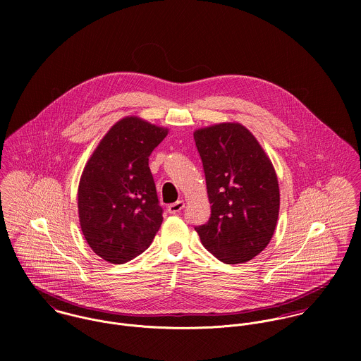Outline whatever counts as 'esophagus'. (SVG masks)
<instances>
[{
  "label": "esophagus",
  "mask_w": 361,
  "mask_h": 361,
  "mask_svg": "<svg viewBox=\"0 0 361 361\" xmlns=\"http://www.w3.org/2000/svg\"><path fill=\"white\" fill-rule=\"evenodd\" d=\"M183 208H185V202H183V200H178V202H175V203H172V204L168 206V212H169V214H178V212H180Z\"/></svg>",
  "instance_id": "1"
}]
</instances>
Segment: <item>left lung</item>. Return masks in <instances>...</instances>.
<instances>
[{"label": "left lung", "instance_id": "obj_1", "mask_svg": "<svg viewBox=\"0 0 361 361\" xmlns=\"http://www.w3.org/2000/svg\"><path fill=\"white\" fill-rule=\"evenodd\" d=\"M203 161L208 222L196 226L207 250L225 264L247 262L269 243L279 215V185L269 157L238 122L195 130Z\"/></svg>", "mask_w": 361, "mask_h": 361}]
</instances>
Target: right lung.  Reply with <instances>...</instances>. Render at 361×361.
<instances>
[{
	"mask_svg": "<svg viewBox=\"0 0 361 361\" xmlns=\"http://www.w3.org/2000/svg\"><path fill=\"white\" fill-rule=\"evenodd\" d=\"M168 129L139 116L118 121L80 176L78 211L92 250L111 264L142 255L162 224L149 157Z\"/></svg>",
	"mask_w": 361,
	"mask_h": 361,
	"instance_id": "right-lung-1",
	"label": "right lung"
}]
</instances>
